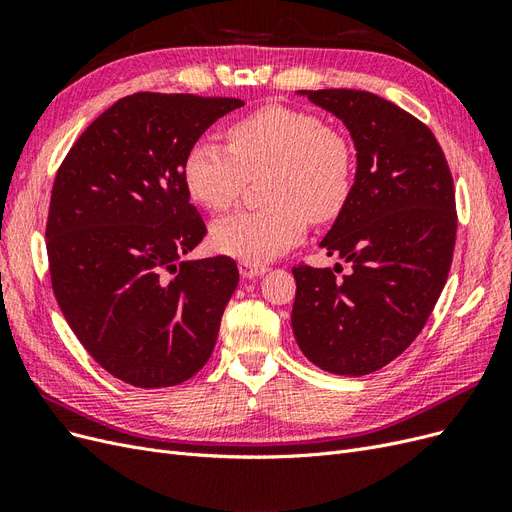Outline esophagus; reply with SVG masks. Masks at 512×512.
Returning a JSON list of instances; mask_svg holds the SVG:
<instances>
[{
	"mask_svg": "<svg viewBox=\"0 0 512 512\" xmlns=\"http://www.w3.org/2000/svg\"><path fill=\"white\" fill-rule=\"evenodd\" d=\"M239 271L243 277H247V280H252V277H258L267 271V265H254V262H247V260H241L239 262Z\"/></svg>",
	"mask_w": 512,
	"mask_h": 512,
	"instance_id": "obj_1",
	"label": "esophagus"
}]
</instances>
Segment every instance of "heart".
Segmentation results:
<instances>
[{"label": "heart", "instance_id": "1", "mask_svg": "<svg viewBox=\"0 0 512 512\" xmlns=\"http://www.w3.org/2000/svg\"><path fill=\"white\" fill-rule=\"evenodd\" d=\"M228 147L196 141L183 158V185L200 207L226 213L239 203L250 177L265 175L256 211L213 226L220 252L265 265L297 243L307 220L333 222L354 185V151L344 132L301 108L269 104L232 121Z\"/></svg>", "mask_w": 512, "mask_h": 512}]
</instances>
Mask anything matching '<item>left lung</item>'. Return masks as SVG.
<instances>
[{
    "label": "left lung",
    "instance_id": "8db88e82",
    "mask_svg": "<svg viewBox=\"0 0 512 512\" xmlns=\"http://www.w3.org/2000/svg\"><path fill=\"white\" fill-rule=\"evenodd\" d=\"M344 121L356 147L348 205L320 241L342 265L292 267V331L301 352L337 376L389 365L423 331L451 271L455 185L436 136L369 91H301Z\"/></svg>",
    "mask_w": 512,
    "mask_h": 512
}]
</instances>
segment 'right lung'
<instances>
[{"label": "right lung", "mask_w": 512, "mask_h": 512, "mask_svg": "<svg viewBox=\"0 0 512 512\" xmlns=\"http://www.w3.org/2000/svg\"><path fill=\"white\" fill-rule=\"evenodd\" d=\"M239 98L141 91L91 123L61 162L46 220L55 299L108 374L138 389L192 378L239 284L228 256L181 260L207 235L183 158Z\"/></svg>", "instance_id": "1"}]
</instances>
